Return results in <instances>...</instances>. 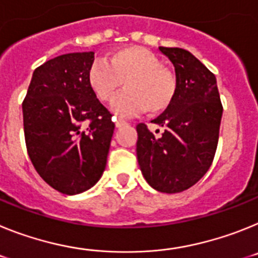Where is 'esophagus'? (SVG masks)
I'll list each match as a JSON object with an SVG mask.
<instances>
[{
  "label": "esophagus",
  "instance_id": "esophagus-1",
  "mask_svg": "<svg viewBox=\"0 0 258 258\" xmlns=\"http://www.w3.org/2000/svg\"><path fill=\"white\" fill-rule=\"evenodd\" d=\"M113 120H115L116 127H121V126H125V125H127V122L125 121V120H121V118L113 117Z\"/></svg>",
  "mask_w": 258,
  "mask_h": 258
}]
</instances>
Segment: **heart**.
<instances>
[{"label":"heart","instance_id":"1","mask_svg":"<svg viewBox=\"0 0 258 258\" xmlns=\"http://www.w3.org/2000/svg\"><path fill=\"white\" fill-rule=\"evenodd\" d=\"M122 83L126 90L112 104L118 115L142 109L149 113L161 112L173 102L177 89L172 72L161 66L154 52L142 46L117 50L107 61L97 60L89 68L88 84L99 101H112Z\"/></svg>","mask_w":258,"mask_h":258}]
</instances>
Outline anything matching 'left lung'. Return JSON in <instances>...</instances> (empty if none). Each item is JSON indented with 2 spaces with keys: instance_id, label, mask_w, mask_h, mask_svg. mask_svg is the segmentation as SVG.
I'll return each instance as SVG.
<instances>
[{
  "instance_id": "obj_1",
  "label": "left lung",
  "mask_w": 258,
  "mask_h": 258,
  "mask_svg": "<svg viewBox=\"0 0 258 258\" xmlns=\"http://www.w3.org/2000/svg\"><path fill=\"white\" fill-rule=\"evenodd\" d=\"M159 50L174 66L177 89L169 107L151 121L164 127L163 136L137 125V159L152 188L175 194L194 186L211 168L223 108L216 76L199 59L179 47Z\"/></svg>"
}]
</instances>
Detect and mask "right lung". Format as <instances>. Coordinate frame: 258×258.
<instances>
[{
    "label": "right lung",
    "mask_w": 258,
    "mask_h": 258,
    "mask_svg": "<svg viewBox=\"0 0 258 258\" xmlns=\"http://www.w3.org/2000/svg\"><path fill=\"white\" fill-rule=\"evenodd\" d=\"M94 52H70L36 68L23 124L40 177L66 195L92 188L106 169L115 124L88 84ZM86 122V124L83 122Z\"/></svg>",
    "instance_id": "add662e5"
}]
</instances>
